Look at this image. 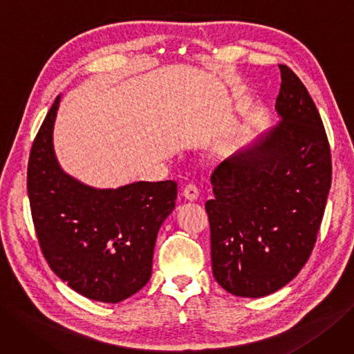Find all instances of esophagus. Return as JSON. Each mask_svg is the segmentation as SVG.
I'll return each mask as SVG.
<instances>
[{
	"mask_svg": "<svg viewBox=\"0 0 354 354\" xmlns=\"http://www.w3.org/2000/svg\"><path fill=\"white\" fill-rule=\"evenodd\" d=\"M182 195H184V197L189 201H195L200 197V189L194 184H188V185H185L184 191H182Z\"/></svg>",
	"mask_w": 354,
	"mask_h": 354,
	"instance_id": "34e87169",
	"label": "esophagus"
}]
</instances>
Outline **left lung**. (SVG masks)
I'll list each match as a JSON object with an SVG mask.
<instances>
[{"label": "left lung", "instance_id": "left-lung-1", "mask_svg": "<svg viewBox=\"0 0 354 354\" xmlns=\"http://www.w3.org/2000/svg\"><path fill=\"white\" fill-rule=\"evenodd\" d=\"M281 73V122L221 162L205 203L213 276L241 297H263L293 280L317 242L331 188V150L319 112L299 77Z\"/></svg>", "mask_w": 354, "mask_h": 354}]
</instances>
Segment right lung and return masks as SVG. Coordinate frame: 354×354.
Returning <instances> with one entry per match:
<instances>
[{"instance_id": "obj_1", "label": "right lung", "mask_w": 354, "mask_h": 354, "mask_svg": "<svg viewBox=\"0 0 354 354\" xmlns=\"http://www.w3.org/2000/svg\"><path fill=\"white\" fill-rule=\"evenodd\" d=\"M59 96L39 128L28 165L36 236L50 270L73 290L118 304L147 284L154 243L175 208V180L95 189L62 172L52 147Z\"/></svg>"}]
</instances>
